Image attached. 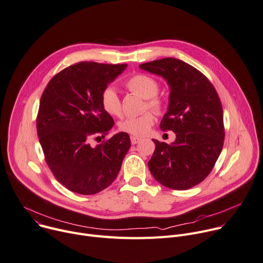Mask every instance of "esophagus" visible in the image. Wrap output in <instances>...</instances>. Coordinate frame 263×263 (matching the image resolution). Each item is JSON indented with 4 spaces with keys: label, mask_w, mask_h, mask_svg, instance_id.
<instances>
[{
    "label": "esophagus",
    "mask_w": 263,
    "mask_h": 263,
    "mask_svg": "<svg viewBox=\"0 0 263 263\" xmlns=\"http://www.w3.org/2000/svg\"><path fill=\"white\" fill-rule=\"evenodd\" d=\"M140 141V138L137 136H131V144L132 145H136Z\"/></svg>",
    "instance_id": "esophagus-1"
}]
</instances>
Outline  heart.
Returning <instances> with one entry per match:
<instances>
[{
    "label": "heart",
    "mask_w": 263,
    "mask_h": 263,
    "mask_svg": "<svg viewBox=\"0 0 263 263\" xmlns=\"http://www.w3.org/2000/svg\"><path fill=\"white\" fill-rule=\"evenodd\" d=\"M126 87L142 99H146V108H151L155 111H160L163 106V102L157 97L159 85L155 79L147 74H135L131 77ZM101 104L106 113L114 117H121L123 115L122 101L119 99L117 90L114 87H107L101 95ZM155 123V115L153 112L148 111L139 116L128 117L119 123V129L123 132L129 133L134 136L146 135L153 124Z\"/></svg>",
    "instance_id": "obj_1"
}]
</instances>
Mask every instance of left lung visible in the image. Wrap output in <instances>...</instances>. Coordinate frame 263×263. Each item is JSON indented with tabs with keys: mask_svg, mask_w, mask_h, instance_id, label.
Instances as JSON below:
<instances>
[{
	"mask_svg": "<svg viewBox=\"0 0 263 263\" xmlns=\"http://www.w3.org/2000/svg\"><path fill=\"white\" fill-rule=\"evenodd\" d=\"M139 68L168 83L169 107L160 129L176 134L170 145L153 139L150 172L166 187H193L210 174L222 150L223 111L218 94L200 71L174 58L141 64Z\"/></svg>",
	"mask_w": 263,
	"mask_h": 263,
	"instance_id": "8db88e82",
	"label": "left lung"
}]
</instances>
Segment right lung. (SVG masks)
Here are the masks:
<instances>
[{
  "label": "right lung",
  "instance_id": "1",
  "mask_svg": "<svg viewBox=\"0 0 263 263\" xmlns=\"http://www.w3.org/2000/svg\"><path fill=\"white\" fill-rule=\"evenodd\" d=\"M126 68L80 62L54 76L42 94L36 131L45 160L58 181L74 193L93 195L109 186L130 149L126 132L90 144L105 138L114 125L101 95Z\"/></svg>",
  "mask_w": 263,
  "mask_h": 263
}]
</instances>
